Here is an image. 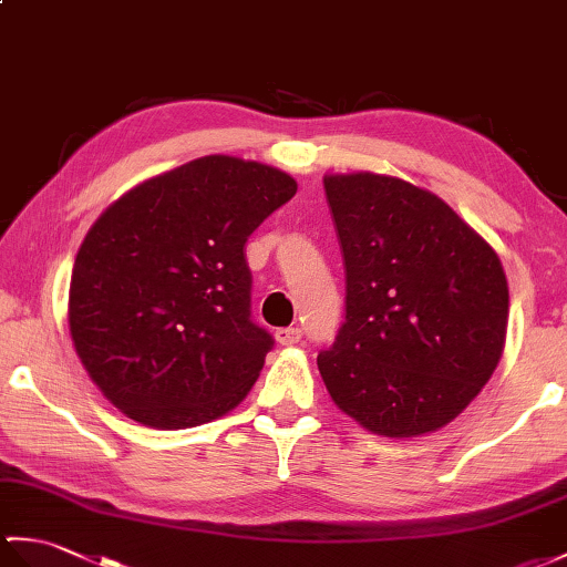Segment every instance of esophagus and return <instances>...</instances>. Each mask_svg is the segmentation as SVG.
I'll return each mask as SVG.
<instances>
[{
	"label": "esophagus",
	"instance_id": "obj_1",
	"mask_svg": "<svg viewBox=\"0 0 567 567\" xmlns=\"http://www.w3.org/2000/svg\"><path fill=\"white\" fill-rule=\"evenodd\" d=\"M275 340H278L280 346H297L301 340V331L299 328H278V331H275Z\"/></svg>",
	"mask_w": 567,
	"mask_h": 567
}]
</instances>
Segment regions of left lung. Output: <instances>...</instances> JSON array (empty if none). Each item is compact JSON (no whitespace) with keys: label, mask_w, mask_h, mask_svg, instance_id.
I'll return each instance as SVG.
<instances>
[{"label":"left lung","mask_w":567,"mask_h":567,"mask_svg":"<svg viewBox=\"0 0 567 567\" xmlns=\"http://www.w3.org/2000/svg\"><path fill=\"white\" fill-rule=\"evenodd\" d=\"M346 266V321L319 372L384 437L444 427L503 358L509 292L493 246L442 197L393 176H323Z\"/></svg>","instance_id":"obj_1"}]
</instances>
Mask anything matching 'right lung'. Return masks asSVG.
<instances>
[{"label": "right lung", "instance_id": "1", "mask_svg": "<svg viewBox=\"0 0 567 567\" xmlns=\"http://www.w3.org/2000/svg\"><path fill=\"white\" fill-rule=\"evenodd\" d=\"M295 193L280 168L209 154L140 183L94 221L68 316L79 360L117 411L186 430L246 399L275 340L251 321L244 246Z\"/></svg>", "mask_w": 567, "mask_h": 567}]
</instances>
